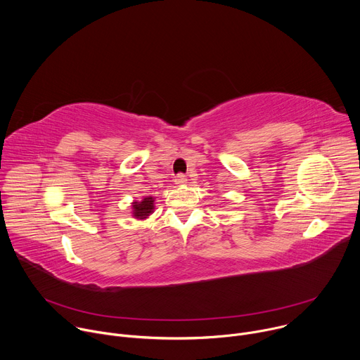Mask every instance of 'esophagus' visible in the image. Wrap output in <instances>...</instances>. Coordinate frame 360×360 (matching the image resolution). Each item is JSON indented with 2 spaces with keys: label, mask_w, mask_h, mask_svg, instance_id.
Returning <instances> with one entry per match:
<instances>
[{
  "label": "esophagus",
  "mask_w": 360,
  "mask_h": 360,
  "mask_svg": "<svg viewBox=\"0 0 360 360\" xmlns=\"http://www.w3.org/2000/svg\"><path fill=\"white\" fill-rule=\"evenodd\" d=\"M174 182H175L176 185H184V184H186V176H185L184 174H178V175L175 176Z\"/></svg>",
  "instance_id": "esophagus-1"
}]
</instances>
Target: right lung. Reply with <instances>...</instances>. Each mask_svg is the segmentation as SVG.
I'll list each match as a JSON object with an SVG mask.
<instances>
[{
	"label": "right lung",
	"instance_id": "1",
	"mask_svg": "<svg viewBox=\"0 0 360 360\" xmlns=\"http://www.w3.org/2000/svg\"><path fill=\"white\" fill-rule=\"evenodd\" d=\"M153 199L152 196H146L142 200L132 202V215L136 219H146L153 212Z\"/></svg>",
	"mask_w": 360,
	"mask_h": 360
}]
</instances>
